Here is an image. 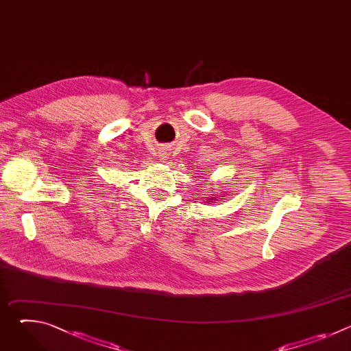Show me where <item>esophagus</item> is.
I'll return each mask as SVG.
<instances>
[{"mask_svg": "<svg viewBox=\"0 0 351 351\" xmlns=\"http://www.w3.org/2000/svg\"><path fill=\"white\" fill-rule=\"evenodd\" d=\"M162 156H165V154H164V152H162ZM164 160H165V157H164Z\"/></svg>", "mask_w": 351, "mask_h": 351, "instance_id": "esophagus-1", "label": "esophagus"}]
</instances>
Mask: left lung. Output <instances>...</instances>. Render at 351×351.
Listing matches in <instances>:
<instances>
[{"instance_id":"left-lung-1","label":"left lung","mask_w":351,"mask_h":351,"mask_svg":"<svg viewBox=\"0 0 351 351\" xmlns=\"http://www.w3.org/2000/svg\"><path fill=\"white\" fill-rule=\"evenodd\" d=\"M208 203H210V202H208ZM211 203H213V202H211Z\"/></svg>"}]
</instances>
